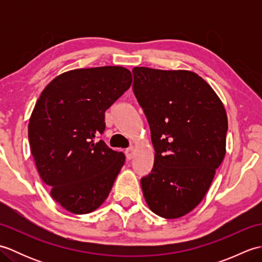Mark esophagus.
<instances>
[{"mask_svg":"<svg viewBox=\"0 0 262 262\" xmlns=\"http://www.w3.org/2000/svg\"><path fill=\"white\" fill-rule=\"evenodd\" d=\"M125 154H126V158H127L128 160H132L133 158H134V148H133V147L126 148Z\"/></svg>","mask_w":262,"mask_h":262,"instance_id":"1","label":"esophagus"}]
</instances>
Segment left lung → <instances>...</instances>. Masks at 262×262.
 Listing matches in <instances>:
<instances>
[{
  "mask_svg": "<svg viewBox=\"0 0 262 262\" xmlns=\"http://www.w3.org/2000/svg\"><path fill=\"white\" fill-rule=\"evenodd\" d=\"M133 75L155 151L144 197L153 213L178 219L202 202L225 157L224 105L193 72L134 68Z\"/></svg>",
  "mask_w": 262,
  "mask_h": 262,
  "instance_id": "obj_1",
  "label": "left lung"
}]
</instances>
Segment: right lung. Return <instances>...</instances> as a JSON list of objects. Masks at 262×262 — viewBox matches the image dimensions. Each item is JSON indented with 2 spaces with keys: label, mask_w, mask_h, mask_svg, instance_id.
I'll list each match as a JSON object with an SVG mask.
<instances>
[{
  "label": "right lung",
  "mask_w": 262,
  "mask_h": 262,
  "mask_svg": "<svg viewBox=\"0 0 262 262\" xmlns=\"http://www.w3.org/2000/svg\"><path fill=\"white\" fill-rule=\"evenodd\" d=\"M130 84L121 66L80 69L55 77L37 100L28 126L31 154L54 200L71 213L97 209L124 165V153L98 137L105 110Z\"/></svg>",
  "instance_id": "1"
}]
</instances>
